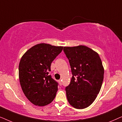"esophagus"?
Segmentation results:
<instances>
[{
	"mask_svg": "<svg viewBox=\"0 0 122 122\" xmlns=\"http://www.w3.org/2000/svg\"><path fill=\"white\" fill-rule=\"evenodd\" d=\"M59 81V84L61 85H61L62 84V83H61V80H59V81Z\"/></svg>",
	"mask_w": 122,
	"mask_h": 122,
	"instance_id": "1",
	"label": "esophagus"
}]
</instances>
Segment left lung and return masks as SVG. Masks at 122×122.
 I'll return each instance as SVG.
<instances>
[{
	"label": "left lung",
	"instance_id": "left-lung-1",
	"mask_svg": "<svg viewBox=\"0 0 122 122\" xmlns=\"http://www.w3.org/2000/svg\"><path fill=\"white\" fill-rule=\"evenodd\" d=\"M72 77L66 88L68 102L76 109L92 104L99 94L104 78V68L99 54L84 46H64Z\"/></svg>",
	"mask_w": 122,
	"mask_h": 122
}]
</instances>
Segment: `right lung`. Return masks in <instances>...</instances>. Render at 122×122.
Returning a JSON list of instances; mask_svg holds the SVG:
<instances>
[{
	"label": "right lung",
	"mask_w": 122,
	"mask_h": 122,
	"mask_svg": "<svg viewBox=\"0 0 122 122\" xmlns=\"http://www.w3.org/2000/svg\"><path fill=\"white\" fill-rule=\"evenodd\" d=\"M63 48L41 43L30 48L21 58L20 84L26 97L36 106H46L56 97L58 84L48 74L51 63Z\"/></svg>",
	"instance_id": "add662e5"
}]
</instances>
